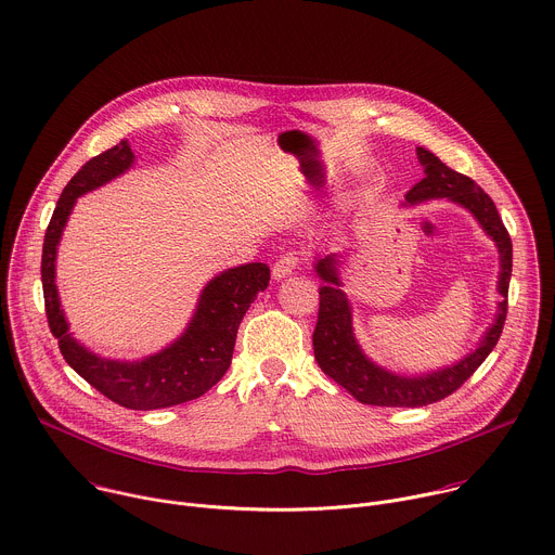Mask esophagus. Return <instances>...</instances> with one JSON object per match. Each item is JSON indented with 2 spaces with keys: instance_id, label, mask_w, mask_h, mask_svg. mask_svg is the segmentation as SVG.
Instances as JSON below:
<instances>
[{
  "instance_id": "obj_1",
  "label": "esophagus",
  "mask_w": 555,
  "mask_h": 555,
  "mask_svg": "<svg viewBox=\"0 0 555 555\" xmlns=\"http://www.w3.org/2000/svg\"><path fill=\"white\" fill-rule=\"evenodd\" d=\"M298 266H300V255H298V253L281 255V257L276 259V263L272 266V276H274V279H283V276L292 274Z\"/></svg>"
}]
</instances>
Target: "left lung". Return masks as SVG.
Segmentation results:
<instances>
[{"label": "left lung", "mask_w": 555, "mask_h": 555, "mask_svg": "<svg viewBox=\"0 0 555 555\" xmlns=\"http://www.w3.org/2000/svg\"><path fill=\"white\" fill-rule=\"evenodd\" d=\"M416 154L421 165L425 167V178L416 182L408 192L405 196L408 205H416L431 198H449L451 203L462 205L475 216L481 229L496 242V248L501 255L499 257L501 259V272H499L501 302H499L494 324L486 331L481 344L462 361L449 367H442V371L431 375H421V377L395 375L386 371V367L367 359L352 335L348 298L339 289L341 283L335 268L337 257L326 255L324 259H318L315 272L324 281V285H320V309H318V322L313 331V354L324 375H328L335 384H339L359 403H365V405L423 408V405H431L447 399L457 388H462V384L486 361V357L496 346L505 324L507 287L512 276V240L499 218V211L492 198L473 178L447 167L434 152L425 147H416Z\"/></svg>", "instance_id": "obj_1"}]
</instances>
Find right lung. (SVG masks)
Here are the masks:
<instances>
[{
    "instance_id": "1",
    "label": "right lung",
    "mask_w": 555,
    "mask_h": 555,
    "mask_svg": "<svg viewBox=\"0 0 555 555\" xmlns=\"http://www.w3.org/2000/svg\"><path fill=\"white\" fill-rule=\"evenodd\" d=\"M134 160L128 141L87 160L63 190L43 242L41 281L52 335L74 371L100 395L128 410H160L194 401L229 371L237 328L257 294L270 283L266 263H246L218 274L201 294L184 333L141 361L106 359L82 346L72 333L56 289V246L76 198L124 173Z\"/></svg>"
}]
</instances>
